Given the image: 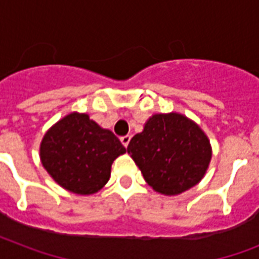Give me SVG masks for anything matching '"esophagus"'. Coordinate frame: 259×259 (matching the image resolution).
Wrapping results in <instances>:
<instances>
[{"mask_svg":"<svg viewBox=\"0 0 259 259\" xmlns=\"http://www.w3.org/2000/svg\"><path fill=\"white\" fill-rule=\"evenodd\" d=\"M130 136H123V137L121 138V142H122V145L125 146V148H127V145H129V142H130Z\"/></svg>","mask_w":259,"mask_h":259,"instance_id":"esophagus-1","label":"esophagus"}]
</instances>
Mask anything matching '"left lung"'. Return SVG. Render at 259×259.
Segmentation results:
<instances>
[{
  "label": "left lung",
  "mask_w": 259,
  "mask_h": 259,
  "mask_svg": "<svg viewBox=\"0 0 259 259\" xmlns=\"http://www.w3.org/2000/svg\"><path fill=\"white\" fill-rule=\"evenodd\" d=\"M127 153L156 192L175 196L200 183L212 148L196 122L180 113L154 114L129 142Z\"/></svg>",
  "instance_id": "obj_1"
}]
</instances>
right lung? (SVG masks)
Returning a JSON list of instances; mask_svg holds the SVG:
<instances>
[{"label":"right lung","mask_w":259,"mask_h":259,"mask_svg":"<svg viewBox=\"0 0 259 259\" xmlns=\"http://www.w3.org/2000/svg\"><path fill=\"white\" fill-rule=\"evenodd\" d=\"M125 152L113 132L76 111L51 126L40 144L44 169L62 188L76 195H93L103 188L111 164Z\"/></svg>","instance_id":"1"}]
</instances>
